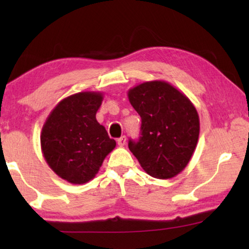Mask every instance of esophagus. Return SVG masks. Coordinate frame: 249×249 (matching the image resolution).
Listing matches in <instances>:
<instances>
[{"label":"esophagus","mask_w":249,"mask_h":249,"mask_svg":"<svg viewBox=\"0 0 249 249\" xmlns=\"http://www.w3.org/2000/svg\"><path fill=\"white\" fill-rule=\"evenodd\" d=\"M118 145L119 146H124L125 145V142H127V137H125V136H121L120 138H118Z\"/></svg>","instance_id":"esophagus-1"}]
</instances>
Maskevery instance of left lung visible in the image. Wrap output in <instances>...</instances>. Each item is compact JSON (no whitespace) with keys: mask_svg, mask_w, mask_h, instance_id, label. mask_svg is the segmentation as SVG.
<instances>
[{"mask_svg":"<svg viewBox=\"0 0 249 249\" xmlns=\"http://www.w3.org/2000/svg\"><path fill=\"white\" fill-rule=\"evenodd\" d=\"M142 118L141 137L128 146L142 168L158 179L186 168L199 136V118L189 98L166 81H146L128 91Z\"/></svg>","mask_w":249,"mask_h":249,"instance_id":"1","label":"left lung"}]
</instances>
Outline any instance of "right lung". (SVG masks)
I'll return each mask as SVG.
<instances>
[{
	"mask_svg": "<svg viewBox=\"0 0 249 249\" xmlns=\"http://www.w3.org/2000/svg\"><path fill=\"white\" fill-rule=\"evenodd\" d=\"M103 95L81 91L64 98L43 125L40 146L51 169L70 183L81 185L96 176L115 141L96 120Z\"/></svg>",
	"mask_w": 249,
	"mask_h": 249,
	"instance_id": "1",
	"label": "right lung"
}]
</instances>
